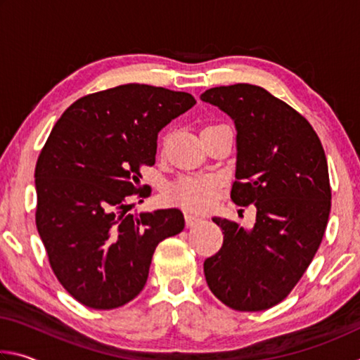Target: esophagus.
<instances>
[{
	"instance_id": "34e87169",
	"label": "esophagus",
	"mask_w": 360,
	"mask_h": 360,
	"mask_svg": "<svg viewBox=\"0 0 360 360\" xmlns=\"http://www.w3.org/2000/svg\"><path fill=\"white\" fill-rule=\"evenodd\" d=\"M200 221H202V217L195 214V212H186V224H187V227H193V225L198 224Z\"/></svg>"
}]
</instances>
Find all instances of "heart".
I'll list each match as a JSON object with an SVG mask.
<instances>
[{
    "instance_id": "b5f03b06",
    "label": "heart",
    "mask_w": 360,
    "mask_h": 360,
    "mask_svg": "<svg viewBox=\"0 0 360 360\" xmlns=\"http://www.w3.org/2000/svg\"><path fill=\"white\" fill-rule=\"evenodd\" d=\"M214 127V125H208ZM206 127V129H208ZM219 179L216 176H203V178H182L176 181L169 188L174 202L192 210H205L216 197Z\"/></svg>"
}]
</instances>
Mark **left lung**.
<instances>
[{"label":"left lung","instance_id":"1","mask_svg":"<svg viewBox=\"0 0 360 360\" xmlns=\"http://www.w3.org/2000/svg\"><path fill=\"white\" fill-rule=\"evenodd\" d=\"M202 100L238 131L231 202L257 208L252 230L212 219L224 245L205 260L206 283L229 308L264 311L290 294L321 246L332 205L324 148L300 112L259 85L212 87Z\"/></svg>","mask_w":360,"mask_h":360}]
</instances>
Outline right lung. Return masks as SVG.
<instances>
[{
	"mask_svg": "<svg viewBox=\"0 0 360 360\" xmlns=\"http://www.w3.org/2000/svg\"><path fill=\"white\" fill-rule=\"evenodd\" d=\"M193 105L191 94L124 84L76 100L53 125L34 169L36 229L53 275L84 307L131 302L158 243L184 230L181 210H129L150 195L139 179L158 131Z\"/></svg>",
	"mask_w": 360,
	"mask_h": 360,
	"instance_id": "obj_1",
	"label": "right lung"
}]
</instances>
